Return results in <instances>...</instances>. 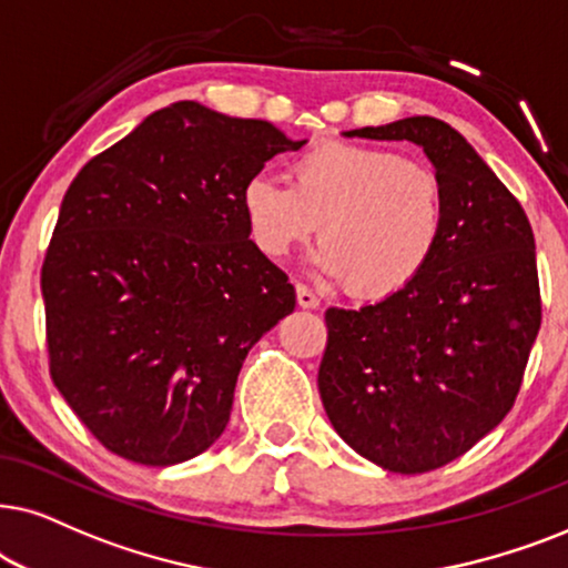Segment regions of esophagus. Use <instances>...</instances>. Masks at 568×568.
Masks as SVG:
<instances>
[{
	"label": "esophagus",
	"instance_id": "34e87169",
	"mask_svg": "<svg viewBox=\"0 0 568 568\" xmlns=\"http://www.w3.org/2000/svg\"><path fill=\"white\" fill-rule=\"evenodd\" d=\"M296 298H298V306L301 308H320V296L312 288H306V285H296Z\"/></svg>",
	"mask_w": 568,
	"mask_h": 568
}]
</instances>
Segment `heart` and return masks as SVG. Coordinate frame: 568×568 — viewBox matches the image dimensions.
Segmentation results:
<instances>
[{"label": "heart", "instance_id": "heart-1", "mask_svg": "<svg viewBox=\"0 0 568 568\" xmlns=\"http://www.w3.org/2000/svg\"><path fill=\"white\" fill-rule=\"evenodd\" d=\"M241 210L248 236L272 260L322 231L314 270L351 280L353 293L366 298L413 285L447 225L444 184L430 165L351 142H322L293 158L291 184L256 173L241 189Z\"/></svg>", "mask_w": 568, "mask_h": 568}]
</instances>
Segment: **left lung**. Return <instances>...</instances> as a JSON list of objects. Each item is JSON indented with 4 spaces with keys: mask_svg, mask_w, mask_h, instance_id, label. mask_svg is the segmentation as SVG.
Listing matches in <instances>:
<instances>
[{
    "mask_svg": "<svg viewBox=\"0 0 568 568\" xmlns=\"http://www.w3.org/2000/svg\"><path fill=\"white\" fill-rule=\"evenodd\" d=\"M407 140L447 196L442 244L405 291L332 306L320 395L347 447L389 473L463 457L511 410L540 329L535 236L525 210L447 121L407 116L343 132Z\"/></svg>",
    "mask_w": 568,
    "mask_h": 568,
    "instance_id": "left-lung-1",
    "label": "left lung"
}]
</instances>
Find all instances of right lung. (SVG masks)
Listing matches in <instances>:
<instances>
[{
    "instance_id": "obj_1",
    "label": "right lung",
    "mask_w": 568,
    "mask_h": 568,
    "mask_svg": "<svg viewBox=\"0 0 568 568\" xmlns=\"http://www.w3.org/2000/svg\"><path fill=\"white\" fill-rule=\"evenodd\" d=\"M301 145L179 101L67 189L41 270L51 379L113 455L171 467L229 426L248 351L296 308L248 239L241 189Z\"/></svg>"
}]
</instances>
